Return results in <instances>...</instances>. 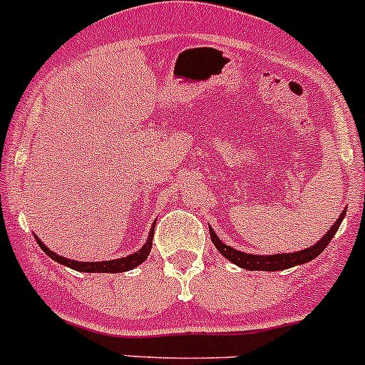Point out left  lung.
Masks as SVG:
<instances>
[{"label": "left lung", "mask_w": 365, "mask_h": 365, "mask_svg": "<svg viewBox=\"0 0 365 365\" xmlns=\"http://www.w3.org/2000/svg\"><path fill=\"white\" fill-rule=\"evenodd\" d=\"M344 214H346V209L341 212V216L337 217L336 223L330 227V230L327 232L323 237L318 240L317 244L313 246L306 247V250L295 251V253H276V255H250L244 253V251L234 250L232 246H227L220 237L216 235V232L209 227L210 232V240L216 246V250L223 255L227 260H230L232 264H235L240 269L246 270H265V272H274V270H284V269H292L295 265H302L307 264V262L314 260L318 255L322 253L323 250L327 247V244L332 240L334 235H336L337 228H339L341 221L344 220Z\"/></svg>", "instance_id": "left-lung-1"}]
</instances>
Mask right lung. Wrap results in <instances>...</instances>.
I'll return each instance as SVG.
<instances>
[{
  "label": "right lung",
  "mask_w": 365,
  "mask_h": 365,
  "mask_svg": "<svg viewBox=\"0 0 365 365\" xmlns=\"http://www.w3.org/2000/svg\"><path fill=\"white\" fill-rule=\"evenodd\" d=\"M155 225L156 221L153 223L151 230H149V237L145 240L144 246L137 251V253H131L128 257L118 258V260H103V262H78V260H71V258H65V257H59L56 255L54 251L48 250L47 246L35 235L36 242L38 246L42 247L43 253H47L52 260H56L58 264L70 267V269L78 270V272H107V274H115V272H126V270L135 269L137 265H140L145 258L149 257L151 253V247H153V237H155Z\"/></svg>",
  "instance_id": "right-lung-1"
}]
</instances>
